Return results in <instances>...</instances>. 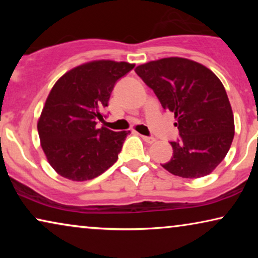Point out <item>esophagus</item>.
<instances>
[{"mask_svg": "<svg viewBox=\"0 0 258 258\" xmlns=\"http://www.w3.org/2000/svg\"><path fill=\"white\" fill-rule=\"evenodd\" d=\"M141 137H142L143 141H146V142L149 143V144L156 142V139H155V137H153V136H144V135H142Z\"/></svg>", "mask_w": 258, "mask_h": 258, "instance_id": "34e87169", "label": "esophagus"}]
</instances>
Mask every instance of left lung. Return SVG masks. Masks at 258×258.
<instances>
[{
  "label": "left lung",
  "instance_id": "1",
  "mask_svg": "<svg viewBox=\"0 0 258 258\" xmlns=\"http://www.w3.org/2000/svg\"><path fill=\"white\" fill-rule=\"evenodd\" d=\"M135 72L177 118L179 139L170 142L172 157L162 167L183 178L209 175L223 161L235 135L231 105L220 79L182 57L148 62Z\"/></svg>",
  "mask_w": 258,
  "mask_h": 258
}]
</instances>
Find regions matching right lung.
I'll return each instance as SVG.
<instances>
[{
  "label": "right lung",
  "mask_w": 258,
  "mask_h": 258,
  "mask_svg": "<svg viewBox=\"0 0 258 258\" xmlns=\"http://www.w3.org/2000/svg\"><path fill=\"white\" fill-rule=\"evenodd\" d=\"M135 64L94 61L66 73L49 94L37 123L41 147L54 170L72 181L93 179L117 161L130 132L96 128L116 82Z\"/></svg>",
  "instance_id": "right-lung-1"
}]
</instances>
